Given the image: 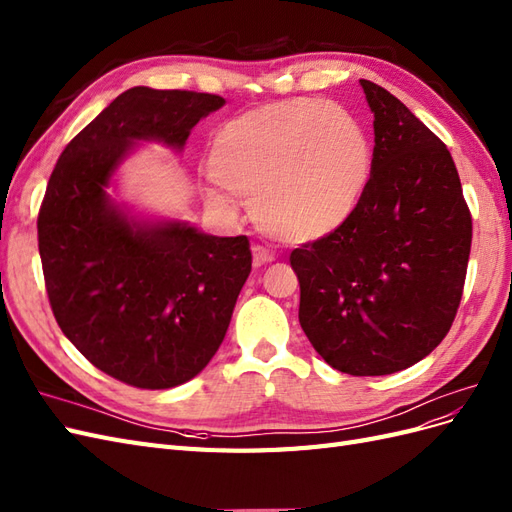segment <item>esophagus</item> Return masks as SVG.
Returning <instances> with one entry per match:
<instances>
[{
	"label": "esophagus",
	"mask_w": 512,
	"mask_h": 512,
	"mask_svg": "<svg viewBox=\"0 0 512 512\" xmlns=\"http://www.w3.org/2000/svg\"><path fill=\"white\" fill-rule=\"evenodd\" d=\"M274 259H276V255H274V251H270V248L261 246V244H255V246H253V261H255V266L272 264Z\"/></svg>",
	"instance_id": "34e87169"
}]
</instances>
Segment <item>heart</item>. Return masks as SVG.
I'll return each mask as SVG.
<instances>
[{
  "label": "heart",
  "instance_id": "heart-1",
  "mask_svg": "<svg viewBox=\"0 0 512 512\" xmlns=\"http://www.w3.org/2000/svg\"><path fill=\"white\" fill-rule=\"evenodd\" d=\"M373 152L352 113L319 100H285L246 111L216 130L210 173L253 197L259 227L285 242L339 229L371 180ZM214 203H225L210 193Z\"/></svg>",
  "mask_w": 512,
  "mask_h": 512
}]
</instances>
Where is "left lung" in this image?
<instances>
[{
    "label": "left lung",
    "instance_id": "left-lung-1",
    "mask_svg": "<svg viewBox=\"0 0 512 512\" xmlns=\"http://www.w3.org/2000/svg\"><path fill=\"white\" fill-rule=\"evenodd\" d=\"M360 85L375 130L367 191L289 261L315 352L362 377L403 371L442 343L463 296L472 214L446 145L384 87Z\"/></svg>",
    "mask_w": 512,
    "mask_h": 512
}]
</instances>
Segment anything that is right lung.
Listing matches in <instances>:
<instances>
[{"label": "right lung", "mask_w": 512, "mask_h": 512, "mask_svg": "<svg viewBox=\"0 0 512 512\" xmlns=\"http://www.w3.org/2000/svg\"><path fill=\"white\" fill-rule=\"evenodd\" d=\"M225 98L133 87L72 139L38 212V251L53 315L96 369L163 390L212 360L251 274L246 236L182 221H139L107 188L137 141L182 150Z\"/></svg>", "instance_id": "add662e5"}]
</instances>
